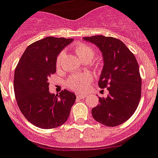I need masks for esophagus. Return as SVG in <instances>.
I'll list each match as a JSON object with an SVG mask.
<instances>
[{"mask_svg":"<svg viewBox=\"0 0 158 158\" xmlns=\"http://www.w3.org/2000/svg\"><path fill=\"white\" fill-rule=\"evenodd\" d=\"M86 97V94H77V98H79V99H85Z\"/></svg>","mask_w":158,"mask_h":158,"instance_id":"esophagus-1","label":"esophagus"}]
</instances>
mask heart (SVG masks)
Returning <instances> with one entry per match:
<instances>
[{
	"label": "heart",
	"instance_id": "b5f03b06",
	"mask_svg": "<svg viewBox=\"0 0 158 158\" xmlns=\"http://www.w3.org/2000/svg\"><path fill=\"white\" fill-rule=\"evenodd\" d=\"M76 52L77 53L81 61L92 60L95 55L94 49L91 47L84 44H79L76 47ZM64 53H61L57 57V66L60 65V62ZM92 81V76L89 73L84 74H74L71 76L66 82V86L74 91H82L86 89L89 82Z\"/></svg>",
	"mask_w": 158,
	"mask_h": 158
}]
</instances>
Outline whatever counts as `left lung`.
Instances as JSON below:
<instances>
[{
    "label": "left lung",
    "instance_id": "obj_1",
    "mask_svg": "<svg viewBox=\"0 0 158 158\" xmlns=\"http://www.w3.org/2000/svg\"><path fill=\"white\" fill-rule=\"evenodd\" d=\"M82 39L94 44L102 53L104 66L98 84L109 91L106 98L99 97L100 104L92 109L93 117L106 126H119L139 105L142 87L139 64L120 40L101 35Z\"/></svg>",
    "mask_w": 158,
    "mask_h": 158
}]
</instances>
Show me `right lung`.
Instances as JSON below:
<instances>
[{
	"mask_svg": "<svg viewBox=\"0 0 158 158\" xmlns=\"http://www.w3.org/2000/svg\"><path fill=\"white\" fill-rule=\"evenodd\" d=\"M72 39L44 38L30 44L15 71L14 90L18 106L32 125L54 129L68 120L76 96L64 89L59 94L49 91L48 79L56 72L57 57Z\"/></svg>",
	"mask_w": 158,
	"mask_h": 158,
	"instance_id": "add662e5",
	"label": "right lung"
}]
</instances>
